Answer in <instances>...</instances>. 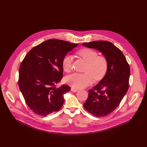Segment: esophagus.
Wrapping results in <instances>:
<instances>
[{
  "instance_id": "1",
  "label": "esophagus",
  "mask_w": 147,
  "mask_h": 147,
  "mask_svg": "<svg viewBox=\"0 0 147 147\" xmlns=\"http://www.w3.org/2000/svg\"><path fill=\"white\" fill-rule=\"evenodd\" d=\"M71 91H72V92H77L78 91V90L77 89H76V88H71Z\"/></svg>"
}]
</instances>
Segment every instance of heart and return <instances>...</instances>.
<instances>
[{
	"mask_svg": "<svg viewBox=\"0 0 147 147\" xmlns=\"http://www.w3.org/2000/svg\"><path fill=\"white\" fill-rule=\"evenodd\" d=\"M77 54L87 63L85 69L86 73H73L67 76L65 80L71 87L81 89L90 85L92 82V77L95 80L102 78L107 72L108 62L105 57L98 56V53L91 49H82ZM73 61V57L70 55H66L62 59V67L66 73L71 71Z\"/></svg>",
	"mask_w": 147,
	"mask_h": 147,
	"instance_id": "1",
	"label": "heart"
}]
</instances>
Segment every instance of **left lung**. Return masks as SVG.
Masks as SVG:
<instances>
[{"instance_id":"8db88e82","label":"left lung","mask_w":147,"mask_h":147,"mask_svg":"<svg viewBox=\"0 0 147 147\" xmlns=\"http://www.w3.org/2000/svg\"><path fill=\"white\" fill-rule=\"evenodd\" d=\"M82 45L99 51L108 62L105 77L88 90V98L84 104L85 110L94 116L106 117L119 105L127 92L129 66L121 51L110 42L95 41Z\"/></svg>"}]
</instances>
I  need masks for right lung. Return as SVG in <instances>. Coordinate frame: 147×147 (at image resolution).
Returning a JSON list of instances; mask_svg holds the SVG:
<instances>
[{
	"label": "right lung",
	"instance_id": "1",
	"mask_svg": "<svg viewBox=\"0 0 147 147\" xmlns=\"http://www.w3.org/2000/svg\"><path fill=\"white\" fill-rule=\"evenodd\" d=\"M78 44L57 39L48 40L33 48L19 69V86L30 109L46 117L59 111L64 103L63 95L70 88L56 85L63 77L62 62Z\"/></svg>",
	"mask_w": 147,
	"mask_h": 147
}]
</instances>
